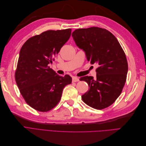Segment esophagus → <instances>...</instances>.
I'll return each mask as SVG.
<instances>
[{"label": "esophagus", "instance_id": "34e87169", "mask_svg": "<svg viewBox=\"0 0 146 146\" xmlns=\"http://www.w3.org/2000/svg\"><path fill=\"white\" fill-rule=\"evenodd\" d=\"M79 81V78L77 77H72V82H76Z\"/></svg>", "mask_w": 146, "mask_h": 146}]
</instances>
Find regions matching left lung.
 Returning a JSON list of instances; mask_svg holds the SVG:
<instances>
[{"label": "left lung", "mask_w": 146, "mask_h": 146, "mask_svg": "<svg viewBox=\"0 0 146 146\" xmlns=\"http://www.w3.org/2000/svg\"><path fill=\"white\" fill-rule=\"evenodd\" d=\"M72 36L76 45L85 53L91 64H98L96 78L85 76L90 90L82 96L90 107L102 110L113 104L120 96L127 78L126 56L116 38L107 30L99 27L79 29Z\"/></svg>", "instance_id": "obj_1"}]
</instances>
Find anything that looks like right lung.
I'll return each mask as SVG.
<instances>
[{
	"instance_id": "1",
	"label": "right lung",
	"mask_w": 146,
	"mask_h": 146,
	"mask_svg": "<svg viewBox=\"0 0 146 146\" xmlns=\"http://www.w3.org/2000/svg\"><path fill=\"white\" fill-rule=\"evenodd\" d=\"M70 34V29L47 30L29 38L21 48L15 80L26 103L37 111L54 108L64 86L72 82L68 75L60 76L48 66Z\"/></svg>"
}]
</instances>
